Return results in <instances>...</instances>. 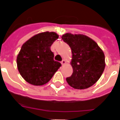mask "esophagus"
Listing matches in <instances>:
<instances>
[{
  "mask_svg": "<svg viewBox=\"0 0 120 120\" xmlns=\"http://www.w3.org/2000/svg\"><path fill=\"white\" fill-rule=\"evenodd\" d=\"M65 63H66V62H65V60H62V61L61 62V64H62V65H65Z\"/></svg>",
  "mask_w": 120,
  "mask_h": 120,
  "instance_id": "esophagus-1",
  "label": "esophagus"
}]
</instances>
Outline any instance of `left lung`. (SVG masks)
<instances>
[{
    "label": "left lung",
    "instance_id": "left-lung-1",
    "mask_svg": "<svg viewBox=\"0 0 120 120\" xmlns=\"http://www.w3.org/2000/svg\"><path fill=\"white\" fill-rule=\"evenodd\" d=\"M62 38L71 49L73 73L66 78L68 84L76 89H85L100 79L105 67V55L97 43L86 35L65 33Z\"/></svg>",
    "mask_w": 120,
    "mask_h": 120
}]
</instances>
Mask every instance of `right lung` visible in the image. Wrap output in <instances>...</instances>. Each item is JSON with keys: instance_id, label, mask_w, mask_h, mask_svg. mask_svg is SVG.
<instances>
[{"instance_id": "add662e5", "label": "right lung", "mask_w": 120, "mask_h": 120, "mask_svg": "<svg viewBox=\"0 0 120 120\" xmlns=\"http://www.w3.org/2000/svg\"><path fill=\"white\" fill-rule=\"evenodd\" d=\"M55 32L35 34L22 45L17 55V64L20 75L33 86H42L52 78L61 64L54 60L51 46L58 38Z\"/></svg>"}]
</instances>
